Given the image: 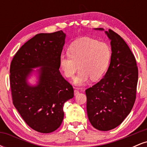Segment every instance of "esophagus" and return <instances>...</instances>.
Wrapping results in <instances>:
<instances>
[{
  "mask_svg": "<svg viewBox=\"0 0 147 147\" xmlns=\"http://www.w3.org/2000/svg\"><path fill=\"white\" fill-rule=\"evenodd\" d=\"M79 93V91L77 90V89H75V90H74V94H75V95H77Z\"/></svg>",
  "mask_w": 147,
  "mask_h": 147,
  "instance_id": "34e87169",
  "label": "esophagus"
}]
</instances>
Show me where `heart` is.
<instances>
[{
    "mask_svg": "<svg viewBox=\"0 0 147 147\" xmlns=\"http://www.w3.org/2000/svg\"><path fill=\"white\" fill-rule=\"evenodd\" d=\"M68 55H61L59 66L65 77L71 79L77 69L75 84L82 86L90 78L97 81L107 70L111 58L109 45L93 38L83 37L74 41L69 46Z\"/></svg>",
    "mask_w": 147,
    "mask_h": 147,
    "instance_id": "b5f03b06",
    "label": "heart"
}]
</instances>
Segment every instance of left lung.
I'll return each mask as SVG.
<instances>
[{
	"label": "left lung",
	"mask_w": 147,
	"mask_h": 147,
	"mask_svg": "<svg viewBox=\"0 0 147 147\" xmlns=\"http://www.w3.org/2000/svg\"><path fill=\"white\" fill-rule=\"evenodd\" d=\"M105 32L111 40L110 65L104 78L86 90L89 121L103 131L116 128L130 113L136 101L138 79L136 58L126 42L113 30Z\"/></svg>",
	"instance_id": "1"
}]
</instances>
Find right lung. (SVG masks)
Listing matches in <instances>:
<instances>
[{"mask_svg":"<svg viewBox=\"0 0 147 147\" xmlns=\"http://www.w3.org/2000/svg\"><path fill=\"white\" fill-rule=\"evenodd\" d=\"M63 31L35 35L18 50L10 65L13 104L30 128L51 133L61 124L65 102L74 97L72 86L61 75L59 58L65 43ZM41 67L38 84L26 83L32 68Z\"/></svg>","mask_w":147,"mask_h":147,"instance_id":"add662e5","label":"right lung"}]
</instances>
